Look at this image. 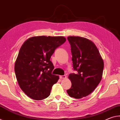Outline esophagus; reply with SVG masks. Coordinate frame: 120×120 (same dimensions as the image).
Returning <instances> with one entry per match:
<instances>
[{"label": "esophagus", "mask_w": 120, "mask_h": 120, "mask_svg": "<svg viewBox=\"0 0 120 120\" xmlns=\"http://www.w3.org/2000/svg\"><path fill=\"white\" fill-rule=\"evenodd\" d=\"M60 79H66V75H60Z\"/></svg>", "instance_id": "34e87169"}]
</instances>
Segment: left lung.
<instances>
[{
	"mask_svg": "<svg viewBox=\"0 0 120 120\" xmlns=\"http://www.w3.org/2000/svg\"><path fill=\"white\" fill-rule=\"evenodd\" d=\"M68 39L71 48L73 70L78 72L69 74L72 86L67 93L70 97L80 99L91 94L101 82L104 62L91 40L75 36L68 37Z\"/></svg>",
	"mask_w": 120,
	"mask_h": 120,
	"instance_id": "obj_1",
	"label": "left lung"
}]
</instances>
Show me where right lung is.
Returning <instances> with one entry per match:
<instances>
[{"mask_svg": "<svg viewBox=\"0 0 120 120\" xmlns=\"http://www.w3.org/2000/svg\"><path fill=\"white\" fill-rule=\"evenodd\" d=\"M66 41L64 37L37 36L23 43L15 63V73L22 91L39 101L49 96L59 76L52 74L54 66L50 59L56 49Z\"/></svg>", "mask_w": 120, "mask_h": 120, "instance_id": "add662e5", "label": "right lung"}]
</instances>
